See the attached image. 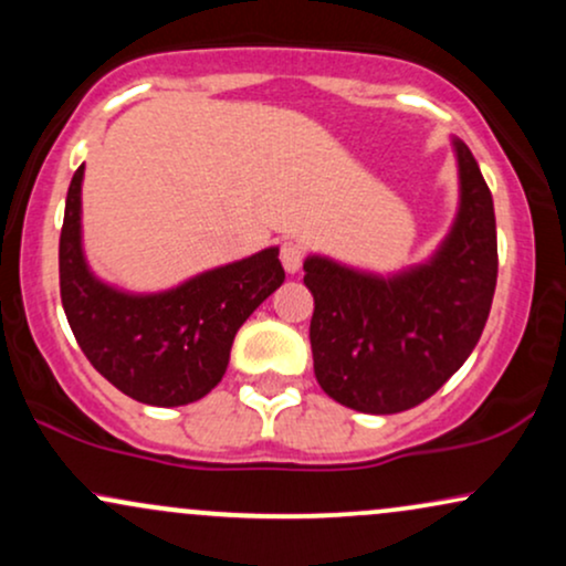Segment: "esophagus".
<instances>
[{
	"mask_svg": "<svg viewBox=\"0 0 566 566\" xmlns=\"http://www.w3.org/2000/svg\"><path fill=\"white\" fill-rule=\"evenodd\" d=\"M279 258H282V265L287 274H295L301 271V265L305 261V250L297 242H284L282 250H279Z\"/></svg>",
	"mask_w": 566,
	"mask_h": 566,
	"instance_id": "obj_1",
	"label": "esophagus"
}]
</instances>
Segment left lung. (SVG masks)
Here are the masks:
<instances>
[{
  "label": "left lung",
  "mask_w": 566,
  "mask_h": 566,
  "mask_svg": "<svg viewBox=\"0 0 566 566\" xmlns=\"http://www.w3.org/2000/svg\"><path fill=\"white\" fill-rule=\"evenodd\" d=\"M454 151L460 212L431 261L391 279L316 255L303 263L316 380L356 412L418 407L482 337L497 284L495 207L469 146L454 140Z\"/></svg>",
  "instance_id": "1"
}]
</instances>
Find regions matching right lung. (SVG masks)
Segmentation results:
<instances>
[{"mask_svg": "<svg viewBox=\"0 0 566 566\" xmlns=\"http://www.w3.org/2000/svg\"><path fill=\"white\" fill-rule=\"evenodd\" d=\"M82 175L66 197L57 269L76 343L97 373L129 399L180 407L218 386L247 316L284 282L279 250L220 265L159 295H127L90 274L82 255Z\"/></svg>", "mask_w": 566, "mask_h": 566, "instance_id": "obj_1", "label": "right lung"}]
</instances>
